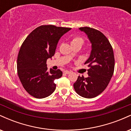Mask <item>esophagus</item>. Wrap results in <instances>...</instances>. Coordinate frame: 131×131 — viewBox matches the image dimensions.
Returning a JSON list of instances; mask_svg holds the SVG:
<instances>
[{
    "instance_id": "esophagus-1",
    "label": "esophagus",
    "mask_w": 131,
    "mask_h": 131,
    "mask_svg": "<svg viewBox=\"0 0 131 131\" xmlns=\"http://www.w3.org/2000/svg\"><path fill=\"white\" fill-rule=\"evenodd\" d=\"M64 74H70L71 73V71H64Z\"/></svg>"
}]
</instances>
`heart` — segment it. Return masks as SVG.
I'll use <instances>...</instances> for the list:
<instances>
[{
    "label": "heart",
    "mask_w": 131,
    "mask_h": 131,
    "mask_svg": "<svg viewBox=\"0 0 131 131\" xmlns=\"http://www.w3.org/2000/svg\"><path fill=\"white\" fill-rule=\"evenodd\" d=\"M84 43V40L82 37H79V36H75L73 37L72 38L71 41V45H79L81 47L83 45V43ZM70 57H72V55H70Z\"/></svg>",
    "instance_id": "obj_1"
}]
</instances>
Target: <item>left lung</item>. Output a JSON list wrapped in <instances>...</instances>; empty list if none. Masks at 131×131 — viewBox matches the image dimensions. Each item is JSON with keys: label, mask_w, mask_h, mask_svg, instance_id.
<instances>
[{"label": "left lung", "mask_w": 131, "mask_h": 131, "mask_svg": "<svg viewBox=\"0 0 131 131\" xmlns=\"http://www.w3.org/2000/svg\"><path fill=\"white\" fill-rule=\"evenodd\" d=\"M88 36L92 43L89 58L85 62L88 77L78 76L73 86L78 95L87 99L97 97L106 89L115 69V58L112 45L103 33L89 27L79 28Z\"/></svg>", "instance_id": "left-lung-1"}]
</instances>
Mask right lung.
Returning <instances> with one entry per match:
<instances>
[{"mask_svg": "<svg viewBox=\"0 0 131 131\" xmlns=\"http://www.w3.org/2000/svg\"><path fill=\"white\" fill-rule=\"evenodd\" d=\"M71 28L42 25L24 40L17 58V72L24 89L32 97L46 98L56 88L54 81L62 76L60 70L47 71V60L55 54L58 40Z\"/></svg>", "mask_w": 131, "mask_h": 131, "instance_id": "1", "label": "right lung"}]
</instances>
